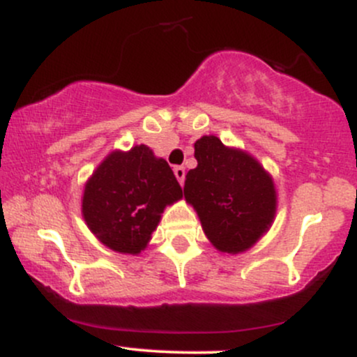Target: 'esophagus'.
Wrapping results in <instances>:
<instances>
[{
  "mask_svg": "<svg viewBox=\"0 0 357 357\" xmlns=\"http://www.w3.org/2000/svg\"><path fill=\"white\" fill-rule=\"evenodd\" d=\"M174 176L178 178L179 184H184V176H186V169L183 166H174Z\"/></svg>",
  "mask_w": 357,
  "mask_h": 357,
  "instance_id": "esophagus-1",
  "label": "esophagus"
}]
</instances>
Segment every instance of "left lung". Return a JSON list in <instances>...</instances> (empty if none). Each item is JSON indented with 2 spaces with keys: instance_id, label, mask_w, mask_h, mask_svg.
I'll return each mask as SVG.
<instances>
[{
  "instance_id": "left-lung-1",
  "label": "left lung",
  "mask_w": 357,
  "mask_h": 357,
  "mask_svg": "<svg viewBox=\"0 0 357 357\" xmlns=\"http://www.w3.org/2000/svg\"><path fill=\"white\" fill-rule=\"evenodd\" d=\"M195 158L198 166L188 171L184 198L198 211L204 235L220 252L250 248L275 215L272 178L252 155L215 136L196 141Z\"/></svg>"
}]
</instances>
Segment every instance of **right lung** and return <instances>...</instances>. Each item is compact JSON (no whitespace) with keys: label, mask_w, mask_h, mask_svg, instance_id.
<instances>
[{"label":"right lung","mask_w":357,"mask_h":357,"mask_svg":"<svg viewBox=\"0 0 357 357\" xmlns=\"http://www.w3.org/2000/svg\"><path fill=\"white\" fill-rule=\"evenodd\" d=\"M183 190L165 159L141 144L107 155L85 184L82 213L89 228L114 252L136 253L146 247L166 204Z\"/></svg>","instance_id":"add662e5"}]
</instances>
